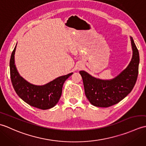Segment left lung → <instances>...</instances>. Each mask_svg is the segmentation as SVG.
<instances>
[{"label":"left lung","mask_w":146,"mask_h":146,"mask_svg":"<svg viewBox=\"0 0 146 146\" xmlns=\"http://www.w3.org/2000/svg\"><path fill=\"white\" fill-rule=\"evenodd\" d=\"M132 57L125 69L115 78L102 80L92 76L85 71H80L85 93L90 104L98 107H108L119 103L131 93L137 81L139 54L134 40L130 36Z\"/></svg>","instance_id":"8db88e82"}]
</instances>
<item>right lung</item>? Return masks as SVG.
Masks as SVG:
<instances>
[{
  "label": "right lung",
  "instance_id": "add662e5",
  "mask_svg": "<svg viewBox=\"0 0 146 146\" xmlns=\"http://www.w3.org/2000/svg\"><path fill=\"white\" fill-rule=\"evenodd\" d=\"M16 45L12 52L10 60L11 82L17 95L31 106L46 110L54 107L61 97L64 82L73 73L61 76L43 85L30 83L19 73L15 64L14 55Z\"/></svg>",
  "mask_w": 146,
  "mask_h": 146
}]
</instances>
